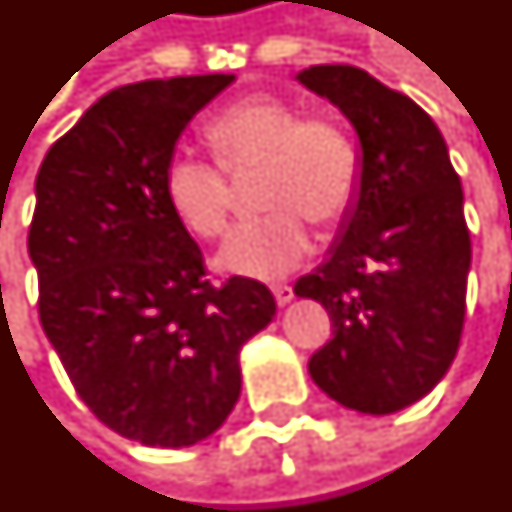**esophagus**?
<instances>
[{"mask_svg": "<svg viewBox=\"0 0 512 512\" xmlns=\"http://www.w3.org/2000/svg\"><path fill=\"white\" fill-rule=\"evenodd\" d=\"M274 299H277V305L280 307L291 305V299H293L291 285H277V288H274Z\"/></svg>", "mask_w": 512, "mask_h": 512, "instance_id": "34e87169", "label": "esophagus"}]
</instances>
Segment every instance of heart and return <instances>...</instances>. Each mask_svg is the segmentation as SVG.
Wrapping results in <instances>:
<instances>
[{"mask_svg": "<svg viewBox=\"0 0 512 512\" xmlns=\"http://www.w3.org/2000/svg\"><path fill=\"white\" fill-rule=\"evenodd\" d=\"M219 163L174 155L163 191L174 216L199 235L219 238L235 205L227 171L263 169L260 205L271 213L246 221L221 246L219 266L249 280H282L313 252V230L338 227L360 196L363 160L341 121L310 113L274 94H252L224 107L205 127Z\"/></svg>", "mask_w": 512, "mask_h": 512, "instance_id": "b5f03b06", "label": "heart"}]
</instances>
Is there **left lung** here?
<instances>
[{
    "label": "left lung",
    "instance_id": "8db88e82",
    "mask_svg": "<svg viewBox=\"0 0 512 512\" xmlns=\"http://www.w3.org/2000/svg\"><path fill=\"white\" fill-rule=\"evenodd\" d=\"M296 80L352 121L363 152L355 210L293 285L332 321L307 368L338 405L396 413L441 382L460 346L471 266L460 177L435 121L368 71L310 66Z\"/></svg>",
    "mask_w": 512,
    "mask_h": 512
}]
</instances>
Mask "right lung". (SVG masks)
<instances>
[{
  "mask_svg": "<svg viewBox=\"0 0 512 512\" xmlns=\"http://www.w3.org/2000/svg\"><path fill=\"white\" fill-rule=\"evenodd\" d=\"M235 80L124 85L85 110L35 177L38 316L80 399L144 446L219 430L241 396V346L277 302L263 282H213L163 191L188 121Z\"/></svg>",
  "mask_w": 512,
  "mask_h": 512,
  "instance_id": "right-lung-1",
  "label": "right lung"
}]
</instances>
